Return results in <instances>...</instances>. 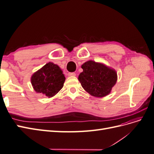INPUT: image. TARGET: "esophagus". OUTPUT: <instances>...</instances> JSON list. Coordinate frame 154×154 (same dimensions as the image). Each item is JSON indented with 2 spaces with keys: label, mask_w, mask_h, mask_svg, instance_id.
<instances>
[{
  "label": "esophagus",
  "mask_w": 154,
  "mask_h": 154,
  "mask_svg": "<svg viewBox=\"0 0 154 154\" xmlns=\"http://www.w3.org/2000/svg\"><path fill=\"white\" fill-rule=\"evenodd\" d=\"M68 76H76V74L74 72H69L68 73Z\"/></svg>",
  "instance_id": "esophagus-1"
}]
</instances>
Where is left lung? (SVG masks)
Wrapping results in <instances>:
<instances>
[{"label": "left lung", "mask_w": 154, "mask_h": 154, "mask_svg": "<svg viewBox=\"0 0 154 154\" xmlns=\"http://www.w3.org/2000/svg\"><path fill=\"white\" fill-rule=\"evenodd\" d=\"M82 68L83 72L78 80L87 92L98 97L109 94L117 81V73L114 69L92 60L83 63Z\"/></svg>", "instance_id": "left-lung-1"}]
</instances>
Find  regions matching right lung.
Listing matches in <instances>:
<instances>
[{"instance_id": "right-lung-1", "label": "right lung", "mask_w": 154, "mask_h": 154, "mask_svg": "<svg viewBox=\"0 0 154 154\" xmlns=\"http://www.w3.org/2000/svg\"><path fill=\"white\" fill-rule=\"evenodd\" d=\"M31 80L36 92L51 97L62 89L66 78L57 65L49 62L32 74Z\"/></svg>"}]
</instances>
